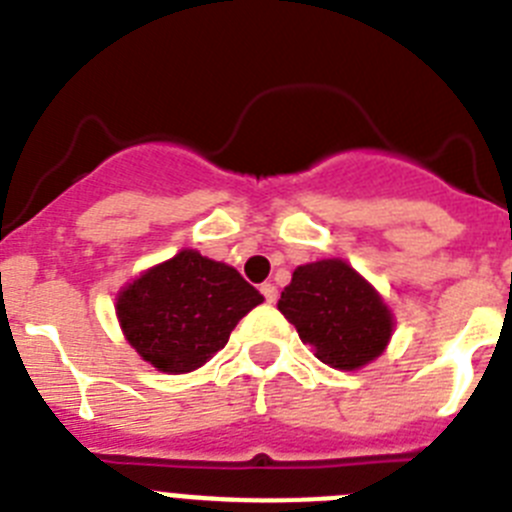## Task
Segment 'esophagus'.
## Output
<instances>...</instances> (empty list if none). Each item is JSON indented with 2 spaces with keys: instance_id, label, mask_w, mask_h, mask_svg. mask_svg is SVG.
Segmentation results:
<instances>
[{
  "instance_id": "1",
  "label": "esophagus",
  "mask_w": 512,
  "mask_h": 512,
  "mask_svg": "<svg viewBox=\"0 0 512 512\" xmlns=\"http://www.w3.org/2000/svg\"><path fill=\"white\" fill-rule=\"evenodd\" d=\"M261 295H264V300L269 302V305H274V302H277V287H274V284L271 282H266V284H261Z\"/></svg>"
}]
</instances>
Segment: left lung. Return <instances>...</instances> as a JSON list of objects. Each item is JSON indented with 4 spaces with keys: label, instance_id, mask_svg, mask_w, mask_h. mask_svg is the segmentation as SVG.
I'll use <instances>...</instances> for the list:
<instances>
[{
    "label": "left lung",
    "instance_id": "obj_1",
    "mask_svg": "<svg viewBox=\"0 0 512 512\" xmlns=\"http://www.w3.org/2000/svg\"><path fill=\"white\" fill-rule=\"evenodd\" d=\"M277 307L302 343L338 372L372 364L395 333L390 305L343 259L297 266Z\"/></svg>",
    "mask_w": 512,
    "mask_h": 512
}]
</instances>
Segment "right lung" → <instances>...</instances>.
I'll return each mask as SVG.
<instances>
[{
	"instance_id": "1",
	"label": "right lung",
	"mask_w": 512,
	"mask_h": 512,
	"mask_svg": "<svg viewBox=\"0 0 512 512\" xmlns=\"http://www.w3.org/2000/svg\"><path fill=\"white\" fill-rule=\"evenodd\" d=\"M261 302L264 295L233 266L182 248L125 284L115 312L140 359L164 374H187L207 364Z\"/></svg>"
}]
</instances>
